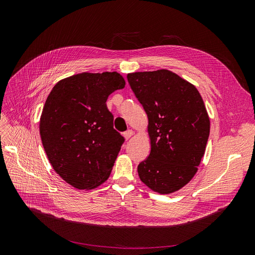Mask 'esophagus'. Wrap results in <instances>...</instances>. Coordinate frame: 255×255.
Returning <instances> with one entry per match:
<instances>
[{"mask_svg": "<svg viewBox=\"0 0 255 255\" xmlns=\"http://www.w3.org/2000/svg\"><path fill=\"white\" fill-rule=\"evenodd\" d=\"M133 135H134V130H132V129H128L127 132L123 133V136H125V138H126L127 140H128V139H129V138L132 137Z\"/></svg>", "mask_w": 255, "mask_h": 255, "instance_id": "obj_1", "label": "esophagus"}]
</instances>
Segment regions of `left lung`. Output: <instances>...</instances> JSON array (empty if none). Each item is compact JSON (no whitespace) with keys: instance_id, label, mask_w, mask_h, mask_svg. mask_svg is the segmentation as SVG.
Listing matches in <instances>:
<instances>
[{"instance_id":"8db88e82","label":"left lung","mask_w":255,"mask_h":255,"mask_svg":"<svg viewBox=\"0 0 255 255\" xmlns=\"http://www.w3.org/2000/svg\"><path fill=\"white\" fill-rule=\"evenodd\" d=\"M128 81L149 120L151 152L138 175L153 191L172 194L194 177L204 155L210 118L202 97L166 69L128 73Z\"/></svg>"}]
</instances>
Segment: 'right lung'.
I'll return each instance as SVG.
<instances>
[{"mask_svg": "<svg viewBox=\"0 0 255 255\" xmlns=\"http://www.w3.org/2000/svg\"><path fill=\"white\" fill-rule=\"evenodd\" d=\"M118 72H83L59 81L40 117V137L55 172L78 189L104 183L122 143L106 106L114 91L125 88Z\"/></svg>", "mask_w": 255, "mask_h": 255, "instance_id": "add662e5", "label": "right lung"}]
</instances>
